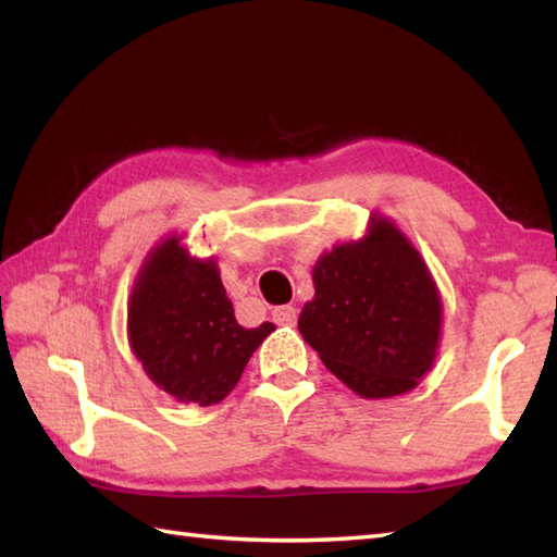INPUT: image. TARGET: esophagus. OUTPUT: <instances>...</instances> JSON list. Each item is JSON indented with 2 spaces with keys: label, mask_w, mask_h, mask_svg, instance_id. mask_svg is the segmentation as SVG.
I'll list each match as a JSON object with an SVG mask.
<instances>
[{
  "label": "esophagus",
  "mask_w": 557,
  "mask_h": 557,
  "mask_svg": "<svg viewBox=\"0 0 557 557\" xmlns=\"http://www.w3.org/2000/svg\"><path fill=\"white\" fill-rule=\"evenodd\" d=\"M272 321L277 325H294L297 323V309L294 306H275L272 309Z\"/></svg>",
  "instance_id": "obj_1"
}]
</instances>
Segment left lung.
Wrapping results in <instances>:
<instances>
[{
    "label": "left lung",
    "mask_w": 557,
    "mask_h": 557,
    "mask_svg": "<svg viewBox=\"0 0 557 557\" xmlns=\"http://www.w3.org/2000/svg\"><path fill=\"white\" fill-rule=\"evenodd\" d=\"M313 287L299 333L354 393L405 395L433 369L441 294L417 248L387 218L373 215L363 239L318 258Z\"/></svg>",
    "instance_id": "obj_1"
}]
</instances>
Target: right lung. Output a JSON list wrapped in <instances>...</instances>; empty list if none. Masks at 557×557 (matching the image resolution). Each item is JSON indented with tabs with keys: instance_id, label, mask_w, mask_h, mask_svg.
Returning <instances> with one entry per match:
<instances>
[{
	"instance_id": "obj_1",
	"label": "right lung",
	"mask_w": 557,
	"mask_h": 557,
	"mask_svg": "<svg viewBox=\"0 0 557 557\" xmlns=\"http://www.w3.org/2000/svg\"><path fill=\"white\" fill-rule=\"evenodd\" d=\"M275 325L242 327L218 263L194 258L180 236L152 248L128 299V342L144 371L176 401L227 397Z\"/></svg>"
}]
</instances>
